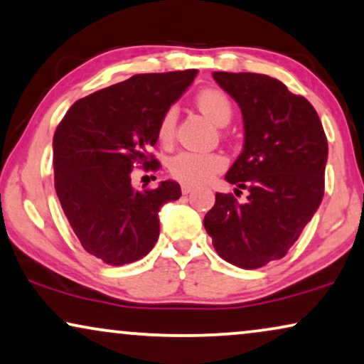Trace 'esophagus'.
Listing matches in <instances>:
<instances>
[{"label": "esophagus", "instance_id": "34e87169", "mask_svg": "<svg viewBox=\"0 0 364 364\" xmlns=\"http://www.w3.org/2000/svg\"><path fill=\"white\" fill-rule=\"evenodd\" d=\"M181 191H183V195H190V193L193 191V186H190V185H183V186H181Z\"/></svg>", "mask_w": 364, "mask_h": 364}]
</instances>
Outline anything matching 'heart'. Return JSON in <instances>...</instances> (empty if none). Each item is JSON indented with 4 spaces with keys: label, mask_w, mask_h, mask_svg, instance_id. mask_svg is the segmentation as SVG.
I'll return each mask as SVG.
<instances>
[{
    "label": "heart",
    "mask_w": 364,
    "mask_h": 364,
    "mask_svg": "<svg viewBox=\"0 0 364 364\" xmlns=\"http://www.w3.org/2000/svg\"><path fill=\"white\" fill-rule=\"evenodd\" d=\"M195 103L208 119L215 124H226L231 118V103L220 90H203L196 95ZM176 128V111L169 108L164 111L158 124V138L163 144H168L174 138ZM226 168L225 156L218 153H190L183 151L169 159V174L185 185H203L211 181L218 173Z\"/></svg>",
    "instance_id": "b5f03b06"
}]
</instances>
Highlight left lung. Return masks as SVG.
<instances>
[{
  "label": "left lung",
  "mask_w": 364,
  "mask_h": 364,
  "mask_svg": "<svg viewBox=\"0 0 364 364\" xmlns=\"http://www.w3.org/2000/svg\"><path fill=\"white\" fill-rule=\"evenodd\" d=\"M213 77L240 105L245 123L243 153L225 178L250 195L240 203L216 193L205 228L223 259L256 269L283 258L321 205L326 134L311 103L274 77L225 71Z\"/></svg>",
  "instance_id": "8db88e82"
}]
</instances>
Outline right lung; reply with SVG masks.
I'll list each match as a JSON object with an SVG mask.
<instances>
[{"instance_id":"right-lung-1","label":"right lung","mask_w":364,"mask_h":364,"mask_svg":"<svg viewBox=\"0 0 364 364\" xmlns=\"http://www.w3.org/2000/svg\"><path fill=\"white\" fill-rule=\"evenodd\" d=\"M196 75L198 70L134 75L77 100L58 124L56 195L83 248L106 264L146 256L159 236V210L181 196L176 181L133 190L132 171L159 168L148 154L158 141L159 119Z\"/></svg>"}]
</instances>
